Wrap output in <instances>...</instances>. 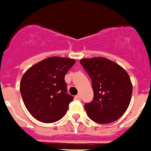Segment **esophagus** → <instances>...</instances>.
I'll use <instances>...</instances> for the list:
<instances>
[{"mask_svg": "<svg viewBox=\"0 0 151 151\" xmlns=\"http://www.w3.org/2000/svg\"><path fill=\"white\" fill-rule=\"evenodd\" d=\"M75 98L77 99V100H80V99H81V95H80V94H78V95H76Z\"/></svg>", "mask_w": 151, "mask_h": 151, "instance_id": "esophagus-1", "label": "esophagus"}]
</instances>
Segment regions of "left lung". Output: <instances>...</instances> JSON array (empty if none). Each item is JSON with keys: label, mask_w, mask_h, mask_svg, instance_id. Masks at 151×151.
Instances as JSON below:
<instances>
[{"label": "left lung", "mask_w": 151, "mask_h": 151, "mask_svg": "<svg viewBox=\"0 0 151 151\" xmlns=\"http://www.w3.org/2000/svg\"><path fill=\"white\" fill-rule=\"evenodd\" d=\"M92 81L93 99L84 106L91 120L107 124L118 120L129 106L133 86L129 74L119 65L105 58L80 60Z\"/></svg>", "instance_id": "1"}]
</instances>
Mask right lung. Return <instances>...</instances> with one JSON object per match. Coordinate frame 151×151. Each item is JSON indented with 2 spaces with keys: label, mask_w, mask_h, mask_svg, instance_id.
Wrapping results in <instances>:
<instances>
[{
  "label": "right lung",
  "mask_w": 151,
  "mask_h": 151,
  "mask_svg": "<svg viewBox=\"0 0 151 151\" xmlns=\"http://www.w3.org/2000/svg\"><path fill=\"white\" fill-rule=\"evenodd\" d=\"M74 64L73 59L50 57L33 65L22 76V99L37 120L52 123L65 114L73 97L66 93L65 75Z\"/></svg>",
  "instance_id": "1"
}]
</instances>
